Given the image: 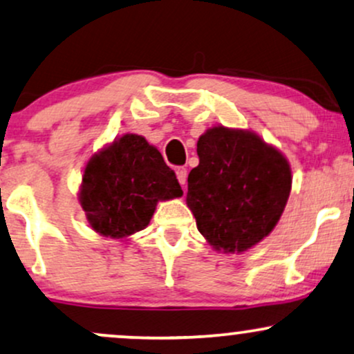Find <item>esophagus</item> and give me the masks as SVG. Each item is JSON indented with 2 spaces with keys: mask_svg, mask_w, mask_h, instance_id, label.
Segmentation results:
<instances>
[{
  "mask_svg": "<svg viewBox=\"0 0 354 354\" xmlns=\"http://www.w3.org/2000/svg\"><path fill=\"white\" fill-rule=\"evenodd\" d=\"M176 178H178V181H180V185L183 186V185H186V180H188V169L186 168H178L176 169Z\"/></svg>",
  "mask_w": 354,
  "mask_h": 354,
  "instance_id": "obj_1",
  "label": "esophagus"
}]
</instances>
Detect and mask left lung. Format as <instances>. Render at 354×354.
Returning <instances> with one entry per match:
<instances>
[{"instance_id":"obj_1","label":"left lung","mask_w":354,"mask_h":354,"mask_svg":"<svg viewBox=\"0 0 354 354\" xmlns=\"http://www.w3.org/2000/svg\"><path fill=\"white\" fill-rule=\"evenodd\" d=\"M199 165L186 204L216 250L245 252L279 223L292 189L285 156L249 130L212 127L198 140Z\"/></svg>"}]
</instances>
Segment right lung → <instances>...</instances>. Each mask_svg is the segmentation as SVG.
<instances>
[{"label": "right lung", "instance_id": "right-lung-1", "mask_svg": "<svg viewBox=\"0 0 354 354\" xmlns=\"http://www.w3.org/2000/svg\"><path fill=\"white\" fill-rule=\"evenodd\" d=\"M181 194L161 153L142 135L127 133L85 165L79 201L93 231L123 239L147 227L158 201Z\"/></svg>", "mask_w": 354, "mask_h": 354}]
</instances>
